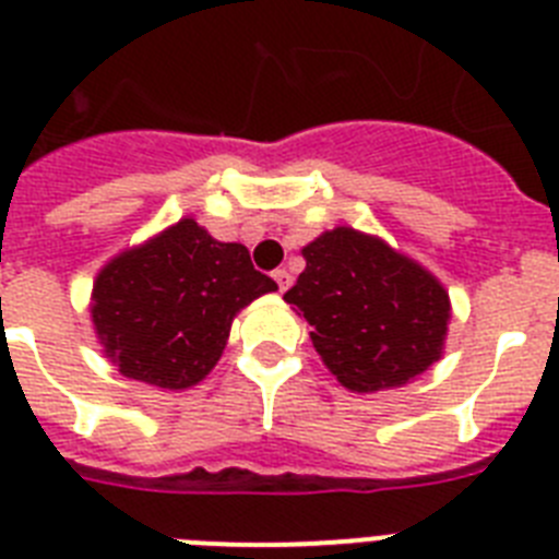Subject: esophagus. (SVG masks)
Here are the masks:
<instances>
[{
	"instance_id": "obj_1",
	"label": "esophagus",
	"mask_w": 559,
	"mask_h": 559,
	"mask_svg": "<svg viewBox=\"0 0 559 559\" xmlns=\"http://www.w3.org/2000/svg\"><path fill=\"white\" fill-rule=\"evenodd\" d=\"M274 280H276V288H280V290H288L290 288V274L285 269H276L274 271Z\"/></svg>"
}]
</instances>
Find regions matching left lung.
<instances>
[{
	"label": "left lung",
	"mask_w": 559,
	"mask_h": 559,
	"mask_svg": "<svg viewBox=\"0 0 559 559\" xmlns=\"http://www.w3.org/2000/svg\"><path fill=\"white\" fill-rule=\"evenodd\" d=\"M302 257L285 302L311 325L338 384L353 393L393 390L441 359L450 294L424 265L350 226L319 234Z\"/></svg>",
	"instance_id": "1"
}]
</instances>
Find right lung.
Returning a JSON list of instances; mask_svg holds the SVG:
<instances>
[{
	"label": "right lung",
	"instance_id": "right-lung-1",
	"mask_svg": "<svg viewBox=\"0 0 559 559\" xmlns=\"http://www.w3.org/2000/svg\"><path fill=\"white\" fill-rule=\"evenodd\" d=\"M271 290L276 283L251 265L246 246L183 217L98 271L90 313L118 373L186 390L212 373L234 317Z\"/></svg>",
	"mask_w": 559,
	"mask_h": 559
}]
</instances>
